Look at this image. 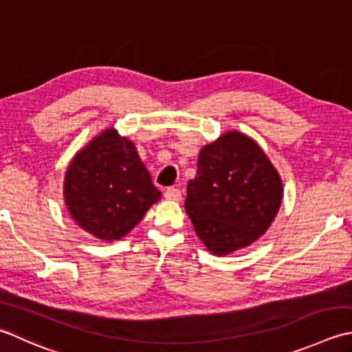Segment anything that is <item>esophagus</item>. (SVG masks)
I'll return each mask as SVG.
<instances>
[{"instance_id": "1", "label": "esophagus", "mask_w": 352, "mask_h": 352, "mask_svg": "<svg viewBox=\"0 0 352 352\" xmlns=\"http://www.w3.org/2000/svg\"><path fill=\"white\" fill-rule=\"evenodd\" d=\"M164 198L169 199V201H180L182 192L177 188H168L166 190H164Z\"/></svg>"}]
</instances>
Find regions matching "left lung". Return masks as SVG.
Listing matches in <instances>:
<instances>
[{"instance_id": "obj_1", "label": "left lung", "mask_w": 352, "mask_h": 352, "mask_svg": "<svg viewBox=\"0 0 352 352\" xmlns=\"http://www.w3.org/2000/svg\"><path fill=\"white\" fill-rule=\"evenodd\" d=\"M282 198L280 175L263 148L244 133L227 131L199 151L184 209L206 249L226 256L264 235Z\"/></svg>"}]
</instances>
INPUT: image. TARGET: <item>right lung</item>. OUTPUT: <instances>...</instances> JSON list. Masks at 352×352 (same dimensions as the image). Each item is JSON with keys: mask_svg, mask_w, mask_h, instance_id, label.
Masks as SVG:
<instances>
[{"mask_svg": "<svg viewBox=\"0 0 352 352\" xmlns=\"http://www.w3.org/2000/svg\"><path fill=\"white\" fill-rule=\"evenodd\" d=\"M162 198L135 144L107 128L76 153L64 178V201L80 229L119 241Z\"/></svg>", "mask_w": 352, "mask_h": 352, "instance_id": "1", "label": "right lung"}]
</instances>
